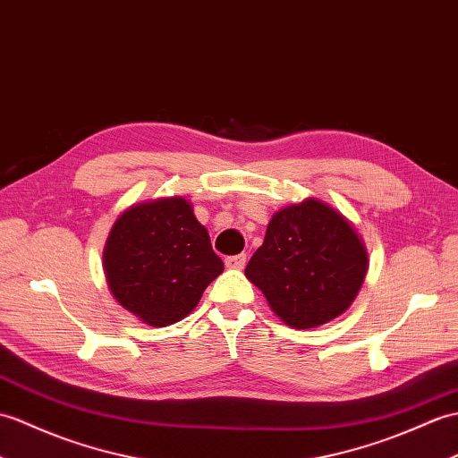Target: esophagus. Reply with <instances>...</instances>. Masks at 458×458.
Listing matches in <instances>:
<instances>
[{"mask_svg":"<svg viewBox=\"0 0 458 458\" xmlns=\"http://www.w3.org/2000/svg\"><path fill=\"white\" fill-rule=\"evenodd\" d=\"M248 258L243 253H238V255H230V258H226V267L228 269H243V265H246Z\"/></svg>","mask_w":458,"mask_h":458,"instance_id":"obj_1","label":"esophagus"}]
</instances>
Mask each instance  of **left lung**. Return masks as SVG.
<instances>
[{
  "label": "left lung",
  "mask_w": 458,
  "mask_h": 458,
  "mask_svg": "<svg viewBox=\"0 0 458 458\" xmlns=\"http://www.w3.org/2000/svg\"><path fill=\"white\" fill-rule=\"evenodd\" d=\"M367 269L369 251L353 222L322 199L308 197L271 216L246 277L283 324L310 329L347 310Z\"/></svg>",
  "instance_id": "obj_1"
}]
</instances>
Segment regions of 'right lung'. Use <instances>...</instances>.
I'll use <instances>...</instances> for the list:
<instances>
[{
  "label": "right lung",
  "mask_w": 458,
  "mask_h": 458,
  "mask_svg": "<svg viewBox=\"0 0 458 458\" xmlns=\"http://www.w3.org/2000/svg\"><path fill=\"white\" fill-rule=\"evenodd\" d=\"M103 271L124 310L146 326L165 327L195 310L225 263L193 205L175 195L136 203L114 220Z\"/></svg>",
  "instance_id": "right-lung-1"
}]
</instances>
